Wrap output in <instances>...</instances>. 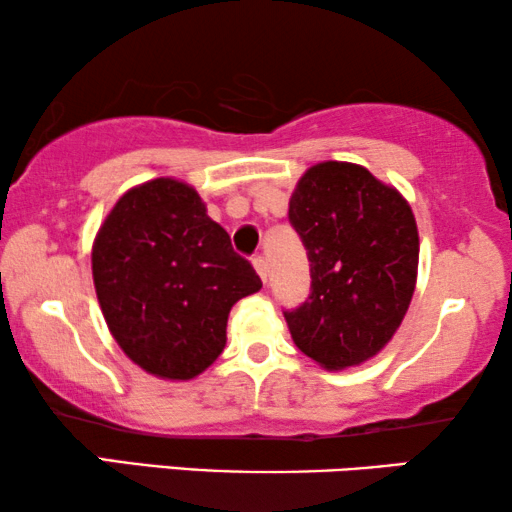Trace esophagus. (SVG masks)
Listing matches in <instances>:
<instances>
[{
    "label": "esophagus",
    "instance_id": "34e87169",
    "mask_svg": "<svg viewBox=\"0 0 512 512\" xmlns=\"http://www.w3.org/2000/svg\"><path fill=\"white\" fill-rule=\"evenodd\" d=\"M254 268L263 282H268V261H265V256H254Z\"/></svg>",
    "mask_w": 512,
    "mask_h": 512
}]
</instances>
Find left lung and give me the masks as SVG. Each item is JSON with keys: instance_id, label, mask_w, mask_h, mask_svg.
Listing matches in <instances>:
<instances>
[{"instance_id": "8db88e82", "label": "left lung", "mask_w": 512, "mask_h": 512, "mask_svg": "<svg viewBox=\"0 0 512 512\" xmlns=\"http://www.w3.org/2000/svg\"><path fill=\"white\" fill-rule=\"evenodd\" d=\"M289 221L310 261V296L284 310L300 352L359 366L391 340L415 293L419 237L408 202L366 167L319 163L298 181Z\"/></svg>"}]
</instances>
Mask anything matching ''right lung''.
I'll return each instance as SVG.
<instances>
[{
  "mask_svg": "<svg viewBox=\"0 0 512 512\" xmlns=\"http://www.w3.org/2000/svg\"><path fill=\"white\" fill-rule=\"evenodd\" d=\"M93 279L123 352L167 380L212 366L230 307L263 286L200 195L177 179H153L116 202L97 233Z\"/></svg>",
  "mask_w": 512,
  "mask_h": 512,
  "instance_id": "right-lung-1",
  "label": "right lung"
}]
</instances>
